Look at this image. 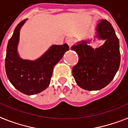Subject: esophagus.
<instances>
[{
	"label": "esophagus",
	"mask_w": 128,
	"mask_h": 128,
	"mask_svg": "<svg viewBox=\"0 0 128 128\" xmlns=\"http://www.w3.org/2000/svg\"><path fill=\"white\" fill-rule=\"evenodd\" d=\"M67 43H68V44H69V46L71 47L72 45H73V44L75 43V40H74V39H73V38H71V39H69V40H67Z\"/></svg>",
	"instance_id": "1"
}]
</instances>
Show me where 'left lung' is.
Returning a JSON list of instances; mask_svg holds the SVG:
<instances>
[{"instance_id": "1", "label": "left lung", "mask_w": 128, "mask_h": 128, "mask_svg": "<svg viewBox=\"0 0 128 128\" xmlns=\"http://www.w3.org/2000/svg\"><path fill=\"white\" fill-rule=\"evenodd\" d=\"M98 36L106 40L96 49L80 42L71 49L78 53V63L73 67V76L80 88L88 91L99 90L110 83L120 64V42L112 25L107 20L98 24Z\"/></svg>"}]
</instances>
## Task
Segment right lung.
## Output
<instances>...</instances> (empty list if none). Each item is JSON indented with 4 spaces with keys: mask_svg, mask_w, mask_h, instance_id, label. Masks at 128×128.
<instances>
[{
    "mask_svg": "<svg viewBox=\"0 0 128 128\" xmlns=\"http://www.w3.org/2000/svg\"><path fill=\"white\" fill-rule=\"evenodd\" d=\"M26 20L18 24L8 40L5 58L8 79L19 92L34 95L44 90L50 84L53 67L69 50V45H53L42 57L34 61L20 59L16 52L20 28Z\"/></svg>",
    "mask_w": 128,
    "mask_h": 128,
    "instance_id": "add662e5",
    "label": "right lung"
}]
</instances>
